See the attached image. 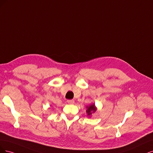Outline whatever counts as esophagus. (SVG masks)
<instances>
[{
  "label": "esophagus",
  "instance_id": "esophagus-1",
  "mask_svg": "<svg viewBox=\"0 0 153 153\" xmlns=\"http://www.w3.org/2000/svg\"><path fill=\"white\" fill-rule=\"evenodd\" d=\"M67 102L69 103V104H73V103H74V100H68Z\"/></svg>",
  "mask_w": 153,
  "mask_h": 153
}]
</instances>
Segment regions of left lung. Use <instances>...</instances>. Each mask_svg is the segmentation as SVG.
I'll use <instances>...</instances> for the list:
<instances>
[{
    "label": "left lung",
    "instance_id": "1",
    "mask_svg": "<svg viewBox=\"0 0 153 153\" xmlns=\"http://www.w3.org/2000/svg\"><path fill=\"white\" fill-rule=\"evenodd\" d=\"M96 111V108L95 106V104H92L90 106L88 107V109L86 111V112L88 113V116H91L93 112Z\"/></svg>",
    "mask_w": 153,
    "mask_h": 153
}]
</instances>
